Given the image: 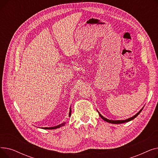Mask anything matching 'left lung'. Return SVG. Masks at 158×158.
Masks as SVG:
<instances>
[{
    "mask_svg": "<svg viewBox=\"0 0 158 158\" xmlns=\"http://www.w3.org/2000/svg\"><path fill=\"white\" fill-rule=\"evenodd\" d=\"M142 110H143V108L137 114H136L135 116H133V117H131V118H128V119H126V120H109V119H107V118H105V117H104L103 116H102L100 113H98V114H99V115H100V117L104 120V121H106V122H109V123H125V122H129V121H131V120H133L134 118H135L137 116L141 113V111H142Z\"/></svg>",
    "mask_w": 158,
    "mask_h": 158,
    "instance_id": "obj_1",
    "label": "left lung"
}]
</instances>
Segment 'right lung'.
<instances>
[{
    "label": "right lung",
    "mask_w": 158,
    "mask_h": 158,
    "mask_svg": "<svg viewBox=\"0 0 158 158\" xmlns=\"http://www.w3.org/2000/svg\"><path fill=\"white\" fill-rule=\"evenodd\" d=\"M71 114V109L70 110V113H69V116H70ZM64 125V123H63L61 124H60V125L59 126H55V127H42L43 129H57V128H59L61 126H63Z\"/></svg>",
    "instance_id": "right-lung-1"
}]
</instances>
